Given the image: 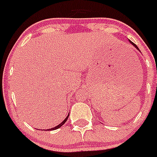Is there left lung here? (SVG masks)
<instances>
[{
    "instance_id": "obj_1",
    "label": "left lung",
    "mask_w": 157,
    "mask_h": 157,
    "mask_svg": "<svg viewBox=\"0 0 157 157\" xmlns=\"http://www.w3.org/2000/svg\"><path fill=\"white\" fill-rule=\"evenodd\" d=\"M128 41H129V43H130V44H132V46H133V47H135V48H136V49H137V50H139V49H138V48H137V46H136V44H133V43H132V41H130V40H128Z\"/></svg>"
}]
</instances>
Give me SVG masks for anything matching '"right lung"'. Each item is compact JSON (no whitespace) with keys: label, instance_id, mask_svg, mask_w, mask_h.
Wrapping results in <instances>:
<instances>
[{"label":"right lung","instance_id":"right-lung-1","mask_svg":"<svg viewBox=\"0 0 157 157\" xmlns=\"http://www.w3.org/2000/svg\"><path fill=\"white\" fill-rule=\"evenodd\" d=\"M69 114H70V113H68V115H67V117H66V118H65V119H64V120H63V121L62 122L60 123V124H58V125H57V126H56V127H53V128H48V130H55V129H57V128H60V127L62 126L63 124H64V123H65V122H66V121H67V119H68V117H69Z\"/></svg>","mask_w":157,"mask_h":157}]
</instances>
